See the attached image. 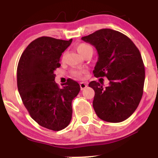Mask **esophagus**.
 I'll list each match as a JSON object with an SVG mask.
<instances>
[{"instance_id":"esophagus-1","label":"esophagus","mask_w":158,"mask_h":158,"mask_svg":"<svg viewBox=\"0 0 158 158\" xmlns=\"http://www.w3.org/2000/svg\"><path fill=\"white\" fill-rule=\"evenodd\" d=\"M80 88H81V90H84L85 88H86L87 86H88V84H87L86 82H80Z\"/></svg>"}]
</instances>
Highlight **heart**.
I'll use <instances>...</instances> for the list:
<instances>
[{
  "instance_id": "b5f03b06",
  "label": "heart",
  "mask_w": 158,
  "mask_h": 158,
  "mask_svg": "<svg viewBox=\"0 0 158 158\" xmlns=\"http://www.w3.org/2000/svg\"><path fill=\"white\" fill-rule=\"evenodd\" d=\"M76 48H77V50L79 52V53L82 56L90 50H93V48L90 45L85 44V43H81V44H78ZM85 72H86L85 70H73L71 71V74L75 77L81 78Z\"/></svg>"
}]
</instances>
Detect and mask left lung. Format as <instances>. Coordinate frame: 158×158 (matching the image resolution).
<instances>
[{"label":"left lung","mask_w":158,"mask_h":158,"mask_svg":"<svg viewBox=\"0 0 158 158\" xmlns=\"http://www.w3.org/2000/svg\"><path fill=\"white\" fill-rule=\"evenodd\" d=\"M81 39L94 45L98 60L94 77H106L109 85L92 81L95 92L93 107L98 117L109 123H120L137 109L142 98L145 68L138 48L126 35L102 29Z\"/></svg>","instance_id":"left-lung-1"}]
</instances>
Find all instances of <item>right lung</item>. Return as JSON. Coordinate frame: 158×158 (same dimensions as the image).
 Returning <instances> with one entry per match:
<instances>
[{"mask_svg":"<svg viewBox=\"0 0 158 158\" xmlns=\"http://www.w3.org/2000/svg\"><path fill=\"white\" fill-rule=\"evenodd\" d=\"M71 42L72 39L38 38L27 47L18 64V89L25 108L38 124L52 131L64 129L70 123L72 101L80 90L73 79L62 88L54 81L61 54Z\"/></svg>","mask_w":158,"mask_h":158,"instance_id":"1","label":"right lung"}]
</instances>
